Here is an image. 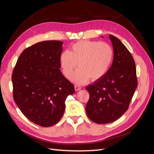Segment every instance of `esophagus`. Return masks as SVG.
<instances>
[{
  "label": "esophagus",
  "instance_id": "obj_1",
  "mask_svg": "<svg viewBox=\"0 0 154 154\" xmlns=\"http://www.w3.org/2000/svg\"><path fill=\"white\" fill-rule=\"evenodd\" d=\"M74 88H75V91H79V90H80L81 88H82V87H80V86H79V85H74Z\"/></svg>",
  "mask_w": 154,
  "mask_h": 154
}]
</instances>
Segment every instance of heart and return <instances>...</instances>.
Segmentation results:
<instances>
[{"mask_svg": "<svg viewBox=\"0 0 154 154\" xmlns=\"http://www.w3.org/2000/svg\"><path fill=\"white\" fill-rule=\"evenodd\" d=\"M113 58V49L105 42L81 40L71 46V51H64L60 56V63L64 76L71 77L76 83L82 84L88 80L96 81L108 71Z\"/></svg>", "mask_w": 154, "mask_h": 154, "instance_id": "1", "label": "heart"}]
</instances>
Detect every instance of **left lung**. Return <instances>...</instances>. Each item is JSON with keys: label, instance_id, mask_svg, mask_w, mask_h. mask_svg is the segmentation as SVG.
Instances as JSON below:
<instances>
[{"label": "left lung", "instance_id": "8db88e82", "mask_svg": "<svg viewBox=\"0 0 154 154\" xmlns=\"http://www.w3.org/2000/svg\"><path fill=\"white\" fill-rule=\"evenodd\" d=\"M114 60L105 75L86 87L89 100L87 115L93 122L106 124L118 119L128 109L137 86L136 63L130 51L116 36L110 35Z\"/></svg>", "mask_w": 154, "mask_h": 154}]
</instances>
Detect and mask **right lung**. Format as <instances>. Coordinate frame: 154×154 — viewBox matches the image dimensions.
<instances>
[{"label":"right lung","mask_w":154,"mask_h":154,"mask_svg":"<svg viewBox=\"0 0 154 154\" xmlns=\"http://www.w3.org/2000/svg\"><path fill=\"white\" fill-rule=\"evenodd\" d=\"M62 44L61 41L48 40L26 48L12 73L14 101L27 119L43 127L59 122L65 101L75 91L60 69Z\"/></svg>","instance_id":"obj_1"}]
</instances>
